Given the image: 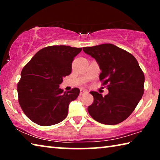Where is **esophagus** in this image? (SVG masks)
Listing matches in <instances>:
<instances>
[{
  "label": "esophagus",
  "mask_w": 160,
  "mask_h": 160,
  "mask_svg": "<svg viewBox=\"0 0 160 160\" xmlns=\"http://www.w3.org/2000/svg\"><path fill=\"white\" fill-rule=\"evenodd\" d=\"M87 93H88V91L86 89H83V88L80 89V95H82V94H87Z\"/></svg>",
  "instance_id": "esophagus-1"
}]
</instances>
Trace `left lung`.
Instances as JSON below:
<instances>
[{"label":"left lung","instance_id":"left-lung-1","mask_svg":"<svg viewBox=\"0 0 160 160\" xmlns=\"http://www.w3.org/2000/svg\"><path fill=\"white\" fill-rule=\"evenodd\" d=\"M86 54L95 59L102 72L99 80L107 85L104 97L90 92L94 97L88 107L90 115L97 122L116 125L133 112L144 93L145 75L136 59L126 51L112 44L84 47Z\"/></svg>","mask_w":160,"mask_h":160}]
</instances>
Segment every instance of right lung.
Masks as SVG:
<instances>
[{
	"instance_id": "1",
	"label": "right lung",
	"mask_w": 160,
	"mask_h": 160,
	"mask_svg": "<svg viewBox=\"0 0 160 160\" xmlns=\"http://www.w3.org/2000/svg\"><path fill=\"white\" fill-rule=\"evenodd\" d=\"M82 48L51 46L39 50L23 68L18 85L19 103L34 123L48 126L61 122L70 103L77 99L78 88L63 92L59 88L72 71V62Z\"/></svg>"
}]
</instances>
